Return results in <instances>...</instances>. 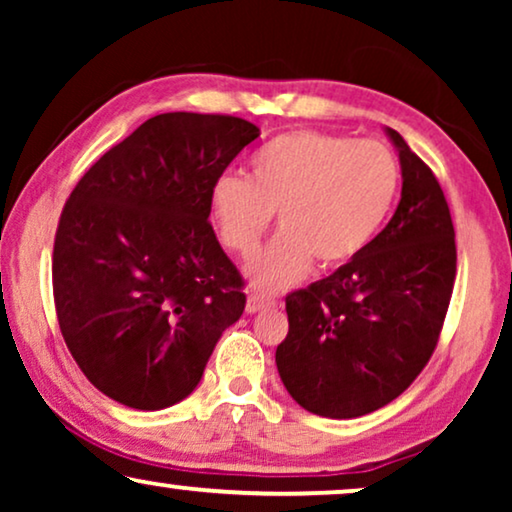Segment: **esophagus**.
I'll return each instance as SVG.
<instances>
[{
    "label": "esophagus",
    "instance_id": "obj_1",
    "mask_svg": "<svg viewBox=\"0 0 512 512\" xmlns=\"http://www.w3.org/2000/svg\"><path fill=\"white\" fill-rule=\"evenodd\" d=\"M277 303L272 298H265L263 293H249L247 298V312L249 314H256L261 310H270V307H275Z\"/></svg>",
    "mask_w": 512,
    "mask_h": 512
}]
</instances>
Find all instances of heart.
Returning a JSON list of instances; mask_svg holds the SVG:
<instances>
[{"mask_svg":"<svg viewBox=\"0 0 512 512\" xmlns=\"http://www.w3.org/2000/svg\"><path fill=\"white\" fill-rule=\"evenodd\" d=\"M401 170L387 146L314 130L270 139L249 179L223 174L212 188L221 242L251 258L277 212L282 233L251 265L263 291L291 286L312 268H340L361 254L394 205Z\"/></svg>","mask_w":512,"mask_h":512,"instance_id":"b5f03b06","label":"heart"}]
</instances>
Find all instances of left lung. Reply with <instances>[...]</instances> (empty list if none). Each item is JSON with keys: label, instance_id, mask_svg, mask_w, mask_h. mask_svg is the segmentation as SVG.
I'll return each mask as SVG.
<instances>
[{"label": "left lung", "instance_id": "obj_1", "mask_svg": "<svg viewBox=\"0 0 512 512\" xmlns=\"http://www.w3.org/2000/svg\"><path fill=\"white\" fill-rule=\"evenodd\" d=\"M403 191L375 240L333 275L286 296L275 361L293 401L352 419L403 394L438 345L457 279V244L431 167L389 128Z\"/></svg>", "mask_w": 512, "mask_h": 512}]
</instances>
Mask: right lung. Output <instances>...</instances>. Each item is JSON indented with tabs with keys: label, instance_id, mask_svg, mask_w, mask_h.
Instances as JSON below:
<instances>
[{
	"label": "right lung",
	"instance_id": "right-lung-1",
	"mask_svg": "<svg viewBox=\"0 0 512 512\" xmlns=\"http://www.w3.org/2000/svg\"><path fill=\"white\" fill-rule=\"evenodd\" d=\"M258 135L226 114L153 116L67 198L53 244L55 314L104 396L135 410L179 403L242 317L244 279L209 212L216 179Z\"/></svg>",
	"mask_w": 512,
	"mask_h": 512
}]
</instances>
